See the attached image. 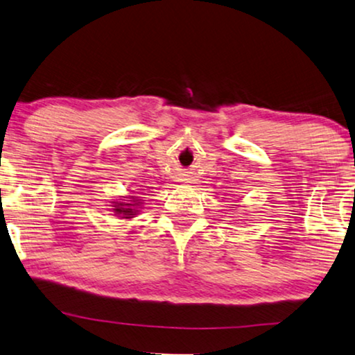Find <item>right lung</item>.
Returning a JSON list of instances; mask_svg holds the SVG:
<instances>
[{"label": "right lung", "instance_id": "obj_1", "mask_svg": "<svg viewBox=\"0 0 355 355\" xmlns=\"http://www.w3.org/2000/svg\"><path fill=\"white\" fill-rule=\"evenodd\" d=\"M111 203H113V205H111L113 207V211L121 218V220H132V218L139 213L140 205H142L140 198L134 196H128Z\"/></svg>", "mask_w": 355, "mask_h": 355}]
</instances>
